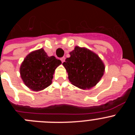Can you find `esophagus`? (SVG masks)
Returning <instances> with one entry per match:
<instances>
[{
	"label": "esophagus",
	"mask_w": 135,
	"mask_h": 135,
	"mask_svg": "<svg viewBox=\"0 0 135 135\" xmlns=\"http://www.w3.org/2000/svg\"><path fill=\"white\" fill-rule=\"evenodd\" d=\"M61 62L62 63H64V61H65V58L64 57H61Z\"/></svg>",
	"instance_id": "esophagus-1"
}]
</instances>
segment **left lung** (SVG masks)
<instances>
[{"label":"left lung","instance_id":"left-lung-1","mask_svg":"<svg viewBox=\"0 0 135 135\" xmlns=\"http://www.w3.org/2000/svg\"><path fill=\"white\" fill-rule=\"evenodd\" d=\"M70 57L63 63L70 82L82 89L95 86L103 76L105 65L96 53L86 48L76 46Z\"/></svg>","mask_w":135,"mask_h":135}]
</instances>
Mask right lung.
I'll use <instances>...</instances> for the list:
<instances>
[{
    "instance_id": "1",
    "label": "right lung",
    "mask_w": 135,
    "mask_h": 135,
    "mask_svg": "<svg viewBox=\"0 0 135 135\" xmlns=\"http://www.w3.org/2000/svg\"><path fill=\"white\" fill-rule=\"evenodd\" d=\"M61 64L55 57H49L43 49L27 55L20 66L21 78L30 89L39 91L52 83L55 70Z\"/></svg>"
}]
</instances>
